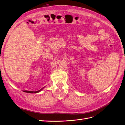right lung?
<instances>
[{"label":"right lung","instance_id":"1","mask_svg":"<svg viewBox=\"0 0 125 125\" xmlns=\"http://www.w3.org/2000/svg\"><path fill=\"white\" fill-rule=\"evenodd\" d=\"M43 88H42V89H41L40 90H39V91H35V92H33V91H23V92H26V93H37L40 92L41 90H42Z\"/></svg>","mask_w":125,"mask_h":125}]
</instances>
